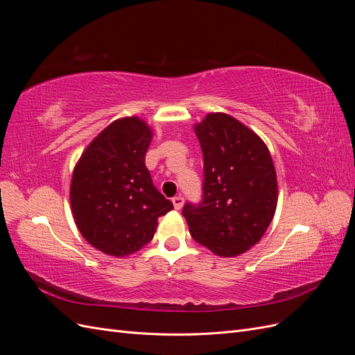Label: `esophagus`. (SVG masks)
<instances>
[{
	"label": "esophagus",
	"instance_id": "esophagus-1",
	"mask_svg": "<svg viewBox=\"0 0 355 355\" xmlns=\"http://www.w3.org/2000/svg\"><path fill=\"white\" fill-rule=\"evenodd\" d=\"M173 206H175V209L176 210H180L182 209V206H184V198H182V196H176V197H173Z\"/></svg>",
	"mask_w": 355,
	"mask_h": 355
}]
</instances>
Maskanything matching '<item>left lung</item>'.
<instances>
[{
    "instance_id": "8db88e82",
    "label": "left lung",
    "mask_w": 355,
    "mask_h": 355,
    "mask_svg": "<svg viewBox=\"0 0 355 355\" xmlns=\"http://www.w3.org/2000/svg\"><path fill=\"white\" fill-rule=\"evenodd\" d=\"M202 151L200 204L182 210L197 243L223 257L239 256L262 239L277 207V175L262 139L228 114L196 125Z\"/></svg>"
}]
</instances>
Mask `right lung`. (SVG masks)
Returning <instances> with one entry per match:
<instances>
[{"instance_id": "obj_1", "label": "right lung", "mask_w": 355, "mask_h": 355, "mask_svg": "<svg viewBox=\"0 0 355 355\" xmlns=\"http://www.w3.org/2000/svg\"><path fill=\"white\" fill-rule=\"evenodd\" d=\"M153 130L137 116L120 118L85 148L71 182V209L83 237L124 257L153 240L158 218L173 204L154 187L145 166Z\"/></svg>"}]
</instances>
